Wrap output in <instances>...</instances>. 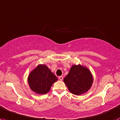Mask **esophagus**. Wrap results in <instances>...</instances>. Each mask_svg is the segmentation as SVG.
Wrapping results in <instances>:
<instances>
[{"mask_svg": "<svg viewBox=\"0 0 120 120\" xmlns=\"http://www.w3.org/2000/svg\"><path fill=\"white\" fill-rule=\"evenodd\" d=\"M59 79H60V81H62L63 79V76H60V77H59Z\"/></svg>", "mask_w": 120, "mask_h": 120, "instance_id": "1", "label": "esophagus"}]
</instances>
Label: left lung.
<instances>
[{
	"instance_id": "1",
	"label": "left lung",
	"mask_w": 120,
	"mask_h": 120,
	"mask_svg": "<svg viewBox=\"0 0 120 120\" xmlns=\"http://www.w3.org/2000/svg\"><path fill=\"white\" fill-rule=\"evenodd\" d=\"M63 81L70 92L80 95L90 89L94 79L89 69L78 64L71 67Z\"/></svg>"
}]
</instances>
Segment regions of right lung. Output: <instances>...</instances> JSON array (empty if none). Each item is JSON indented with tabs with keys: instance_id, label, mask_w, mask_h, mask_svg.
<instances>
[{
	"instance_id": "right-lung-1",
	"label": "right lung",
	"mask_w": 120,
	"mask_h": 120,
	"mask_svg": "<svg viewBox=\"0 0 120 120\" xmlns=\"http://www.w3.org/2000/svg\"><path fill=\"white\" fill-rule=\"evenodd\" d=\"M57 81L56 76L45 64L38 65L28 77V82L31 90L41 95L48 93L52 85Z\"/></svg>"
}]
</instances>
